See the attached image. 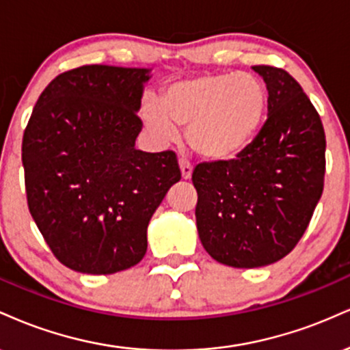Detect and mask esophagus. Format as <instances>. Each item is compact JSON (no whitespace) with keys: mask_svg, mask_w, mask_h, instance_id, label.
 Masks as SVG:
<instances>
[{"mask_svg":"<svg viewBox=\"0 0 350 350\" xmlns=\"http://www.w3.org/2000/svg\"><path fill=\"white\" fill-rule=\"evenodd\" d=\"M178 165H180V172H182V178L183 180H190L191 174H193L191 163L188 162V160H180Z\"/></svg>","mask_w":350,"mask_h":350,"instance_id":"34e87169","label":"esophagus"}]
</instances>
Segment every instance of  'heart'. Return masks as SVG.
I'll return each mask as SVG.
<instances>
[{
    "label": "heart",
    "instance_id": "1",
    "mask_svg": "<svg viewBox=\"0 0 350 350\" xmlns=\"http://www.w3.org/2000/svg\"><path fill=\"white\" fill-rule=\"evenodd\" d=\"M269 93L252 73H204L174 81L160 101L149 98L142 121L155 141L168 144L187 126L188 146L208 160H229L256 139Z\"/></svg>",
    "mask_w": 350,
    "mask_h": 350
}]
</instances>
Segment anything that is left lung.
<instances>
[{"label": "left lung", "instance_id": "8db88e82", "mask_svg": "<svg viewBox=\"0 0 350 350\" xmlns=\"http://www.w3.org/2000/svg\"><path fill=\"white\" fill-rule=\"evenodd\" d=\"M269 92L260 133L232 160L200 163L195 216L201 244L219 264L256 269L280 260L305 234L323 195L321 118L285 70L256 65Z\"/></svg>", "mask_w": 350, "mask_h": 350}]
</instances>
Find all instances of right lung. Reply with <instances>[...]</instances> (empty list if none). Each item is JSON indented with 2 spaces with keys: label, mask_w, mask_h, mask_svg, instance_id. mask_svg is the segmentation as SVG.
Returning a JSON list of instances; mask_svg holds the SVG:
<instances>
[{
  "label": "right lung",
  "mask_w": 350,
  "mask_h": 350,
  "mask_svg": "<svg viewBox=\"0 0 350 350\" xmlns=\"http://www.w3.org/2000/svg\"><path fill=\"white\" fill-rule=\"evenodd\" d=\"M150 72L85 65L62 73L24 131L29 211L53 256L75 272L139 264L152 215L182 178L174 152L135 149Z\"/></svg>",
  "instance_id": "1"
}]
</instances>
